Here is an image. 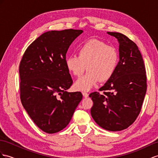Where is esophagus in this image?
Wrapping results in <instances>:
<instances>
[{
  "instance_id": "obj_1",
  "label": "esophagus",
  "mask_w": 158,
  "mask_h": 158,
  "mask_svg": "<svg viewBox=\"0 0 158 158\" xmlns=\"http://www.w3.org/2000/svg\"><path fill=\"white\" fill-rule=\"evenodd\" d=\"M82 94H83V95L85 97V98H87V97L89 96V94H87V92H85V91L82 92Z\"/></svg>"
}]
</instances>
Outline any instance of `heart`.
<instances>
[{
  "instance_id": "b5f03b06",
  "label": "heart",
  "mask_w": 158,
  "mask_h": 158,
  "mask_svg": "<svg viewBox=\"0 0 158 158\" xmlns=\"http://www.w3.org/2000/svg\"><path fill=\"white\" fill-rule=\"evenodd\" d=\"M119 60L116 48L98 39H89L81 44L77 55L67 56L65 65L68 71L76 77L82 75L87 69V73L77 81L75 87L88 91L99 80L105 82L110 79L115 71Z\"/></svg>"
}]
</instances>
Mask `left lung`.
<instances>
[{
	"mask_svg": "<svg viewBox=\"0 0 158 158\" xmlns=\"http://www.w3.org/2000/svg\"><path fill=\"white\" fill-rule=\"evenodd\" d=\"M119 43V61L104 86L103 94H89L94 105L91 114L100 127L117 131L127 128L141 111L147 89L146 71L137 44L119 33L108 32Z\"/></svg>",
	"mask_w": 158,
	"mask_h": 158,
	"instance_id": "left-lung-1",
	"label": "left lung"
}]
</instances>
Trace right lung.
Returning <instances> with one entry per match:
<instances>
[{"mask_svg":"<svg viewBox=\"0 0 158 158\" xmlns=\"http://www.w3.org/2000/svg\"><path fill=\"white\" fill-rule=\"evenodd\" d=\"M82 33L71 29L46 32L27 47L20 62L21 103L44 132L54 133L65 127L83 98L79 91H65L73 83L66 53Z\"/></svg>","mask_w":158,"mask_h":158,"instance_id":"add662e5","label":"right lung"}]
</instances>
